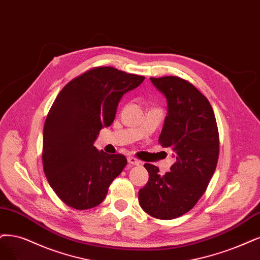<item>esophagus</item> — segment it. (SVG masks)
Returning a JSON list of instances; mask_svg holds the SVG:
<instances>
[{
    "label": "esophagus",
    "instance_id": "obj_1",
    "mask_svg": "<svg viewBox=\"0 0 260 260\" xmlns=\"http://www.w3.org/2000/svg\"><path fill=\"white\" fill-rule=\"evenodd\" d=\"M127 161L133 166H138V165L141 164V161L139 159H137L136 157H134V156H128L127 157Z\"/></svg>",
    "mask_w": 260,
    "mask_h": 260
}]
</instances>
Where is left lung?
Segmentation results:
<instances>
[{
    "label": "left lung",
    "mask_w": 260,
    "mask_h": 260,
    "mask_svg": "<svg viewBox=\"0 0 260 260\" xmlns=\"http://www.w3.org/2000/svg\"><path fill=\"white\" fill-rule=\"evenodd\" d=\"M167 100V117L158 138L175 152L176 162L164 176L145 164L149 181L138 193L149 215L172 219L193 209L206 191L218 159L219 137L212 107L205 95L176 76L150 78Z\"/></svg>",
    "instance_id": "8db88e82"
}]
</instances>
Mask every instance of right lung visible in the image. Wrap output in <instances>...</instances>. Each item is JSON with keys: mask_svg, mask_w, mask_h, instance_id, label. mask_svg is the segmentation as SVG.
Listing matches in <instances>:
<instances>
[{"mask_svg": "<svg viewBox=\"0 0 260 260\" xmlns=\"http://www.w3.org/2000/svg\"><path fill=\"white\" fill-rule=\"evenodd\" d=\"M143 80V76L114 67H94L57 94L44 125L43 165L65 205L77 210L99 206L126 166L123 154H107L93 143L100 131L113 122L123 94Z\"/></svg>", "mask_w": 260, "mask_h": 260, "instance_id": "1", "label": "right lung"}]
</instances>
